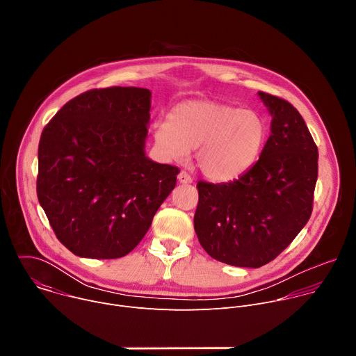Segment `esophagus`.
<instances>
[{"label": "esophagus", "instance_id": "esophagus-1", "mask_svg": "<svg viewBox=\"0 0 356 356\" xmlns=\"http://www.w3.org/2000/svg\"><path fill=\"white\" fill-rule=\"evenodd\" d=\"M177 179H179V181L183 183V184H190V183L193 181L191 176H190L187 172H184V170H181V172L177 175Z\"/></svg>", "mask_w": 356, "mask_h": 356}]
</instances>
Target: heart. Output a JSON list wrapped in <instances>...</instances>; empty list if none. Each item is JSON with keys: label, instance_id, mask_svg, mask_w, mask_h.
I'll return each instance as SVG.
<instances>
[{"label": "heart", "instance_id": "heart-1", "mask_svg": "<svg viewBox=\"0 0 356 356\" xmlns=\"http://www.w3.org/2000/svg\"><path fill=\"white\" fill-rule=\"evenodd\" d=\"M155 143L165 156L186 159L197 147L200 170L216 181L242 176L259 159L268 138L262 115L217 101H184L170 120L156 122Z\"/></svg>", "mask_w": 356, "mask_h": 356}]
</instances>
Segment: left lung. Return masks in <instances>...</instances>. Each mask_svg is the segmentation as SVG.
<instances>
[{
	"mask_svg": "<svg viewBox=\"0 0 356 356\" xmlns=\"http://www.w3.org/2000/svg\"><path fill=\"white\" fill-rule=\"evenodd\" d=\"M272 122L259 161L229 183L198 181L197 238L209 255L239 268H261L307 224L318 176V149L289 101L259 91Z\"/></svg>",
	"mask_w": 356,
	"mask_h": 356,
	"instance_id": "1",
	"label": "left lung"
}]
</instances>
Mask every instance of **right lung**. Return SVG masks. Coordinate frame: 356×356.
I'll use <instances>...</instances> for the list:
<instances>
[{
  "instance_id": "obj_1",
  "label": "right lung",
  "mask_w": 356,
  "mask_h": 356,
  "mask_svg": "<svg viewBox=\"0 0 356 356\" xmlns=\"http://www.w3.org/2000/svg\"><path fill=\"white\" fill-rule=\"evenodd\" d=\"M150 91H86L43 128L36 191L58 239L74 255L122 258L142 241L179 169L150 161Z\"/></svg>"
}]
</instances>
